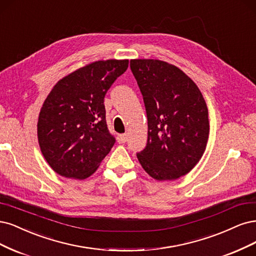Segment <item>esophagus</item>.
I'll list each match as a JSON object with an SVG mask.
<instances>
[{
    "label": "esophagus",
    "mask_w": 256,
    "mask_h": 256,
    "mask_svg": "<svg viewBox=\"0 0 256 256\" xmlns=\"http://www.w3.org/2000/svg\"><path fill=\"white\" fill-rule=\"evenodd\" d=\"M117 140L119 144H126L128 142V135L126 134H121L117 137Z\"/></svg>",
    "instance_id": "34e87169"
}]
</instances>
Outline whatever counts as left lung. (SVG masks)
<instances>
[{
    "mask_svg": "<svg viewBox=\"0 0 256 256\" xmlns=\"http://www.w3.org/2000/svg\"><path fill=\"white\" fill-rule=\"evenodd\" d=\"M130 70L148 117V142L137 158L155 180L180 178L206 149L210 121L204 98L190 78L166 62L132 60Z\"/></svg>",
    "mask_w": 256,
    "mask_h": 256,
    "instance_id": "obj_1",
    "label": "left lung"
}]
</instances>
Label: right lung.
<instances>
[{
	"mask_svg": "<svg viewBox=\"0 0 256 256\" xmlns=\"http://www.w3.org/2000/svg\"><path fill=\"white\" fill-rule=\"evenodd\" d=\"M128 67V60L94 62L60 80L46 96L38 142L57 174L87 178L112 150L114 138L107 128L104 96Z\"/></svg>",
	"mask_w": 256,
	"mask_h": 256,
	"instance_id": "obj_1",
	"label": "right lung"
}]
</instances>
